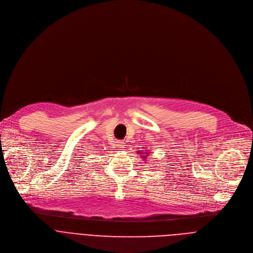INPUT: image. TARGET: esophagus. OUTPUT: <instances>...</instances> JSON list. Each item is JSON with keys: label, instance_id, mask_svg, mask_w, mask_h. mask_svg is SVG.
Returning a JSON list of instances; mask_svg holds the SVG:
<instances>
[{"label": "esophagus", "instance_id": "34e87169", "mask_svg": "<svg viewBox=\"0 0 253 253\" xmlns=\"http://www.w3.org/2000/svg\"><path fill=\"white\" fill-rule=\"evenodd\" d=\"M117 146L120 150H123L125 148V143L123 141H118L117 142Z\"/></svg>", "mask_w": 253, "mask_h": 253}]
</instances>
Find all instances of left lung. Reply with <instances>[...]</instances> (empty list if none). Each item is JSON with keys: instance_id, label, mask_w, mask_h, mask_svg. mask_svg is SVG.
Masks as SVG:
<instances>
[{"instance_id": "left-lung-1", "label": "left lung", "mask_w": 253, "mask_h": 253, "mask_svg": "<svg viewBox=\"0 0 253 253\" xmlns=\"http://www.w3.org/2000/svg\"><path fill=\"white\" fill-rule=\"evenodd\" d=\"M140 152H142V151H140ZM140 152H138V153H140ZM146 153H147V152H146ZM147 154H149V153H147ZM143 158H144V157H143Z\"/></svg>"}]
</instances>
